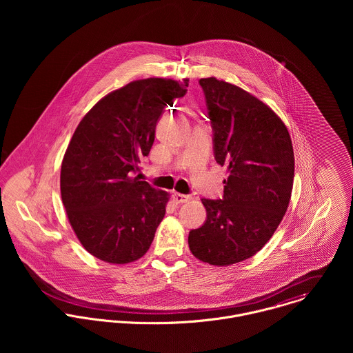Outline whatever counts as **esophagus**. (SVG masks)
<instances>
[{
    "instance_id": "obj_1",
    "label": "esophagus",
    "mask_w": 353,
    "mask_h": 353,
    "mask_svg": "<svg viewBox=\"0 0 353 353\" xmlns=\"http://www.w3.org/2000/svg\"><path fill=\"white\" fill-rule=\"evenodd\" d=\"M172 199H174V201L178 202V203H183V202L190 200V196L181 194V193H174V194H172Z\"/></svg>"
}]
</instances>
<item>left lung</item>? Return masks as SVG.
<instances>
[{
    "label": "left lung",
    "mask_w": 353,
    "mask_h": 353,
    "mask_svg": "<svg viewBox=\"0 0 353 353\" xmlns=\"http://www.w3.org/2000/svg\"><path fill=\"white\" fill-rule=\"evenodd\" d=\"M213 130V153L228 167L221 200L202 199L206 220L189 232L196 258L216 266L259 252L281 223L294 185L295 156L283 121L245 90L200 80Z\"/></svg>",
    "instance_id": "8db88e82"
}]
</instances>
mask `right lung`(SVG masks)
Returning a JSON list of instances; mask_svg holds the SVG:
<instances>
[{"instance_id":"add662e5","label":"right lung","mask_w":353,"mask_h":353,"mask_svg":"<svg viewBox=\"0 0 353 353\" xmlns=\"http://www.w3.org/2000/svg\"><path fill=\"white\" fill-rule=\"evenodd\" d=\"M189 80L145 79L105 95L79 123L61 165V197L84 249L110 263L148 252L168 193L134 178L167 105Z\"/></svg>"}]
</instances>
